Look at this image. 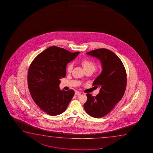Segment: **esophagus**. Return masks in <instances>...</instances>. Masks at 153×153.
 <instances>
[{
	"mask_svg": "<svg viewBox=\"0 0 153 153\" xmlns=\"http://www.w3.org/2000/svg\"><path fill=\"white\" fill-rule=\"evenodd\" d=\"M75 94L76 95V96H80V95L81 94L79 92H76L75 93Z\"/></svg>",
	"mask_w": 153,
	"mask_h": 153,
	"instance_id": "obj_1",
	"label": "esophagus"
}]
</instances>
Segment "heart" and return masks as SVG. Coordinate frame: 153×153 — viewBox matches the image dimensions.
Wrapping results in <instances>:
<instances>
[{
	"label": "heart",
	"instance_id": "b5f03b06",
	"mask_svg": "<svg viewBox=\"0 0 153 153\" xmlns=\"http://www.w3.org/2000/svg\"><path fill=\"white\" fill-rule=\"evenodd\" d=\"M81 63L84 67L85 71L92 70L94 71L97 68V65L94 61L89 59H83L81 61ZM73 68V63L70 62L66 66V71L68 73H71Z\"/></svg>",
	"mask_w": 153,
	"mask_h": 153
}]
</instances>
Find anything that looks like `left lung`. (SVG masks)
Returning <instances> with one entry per match:
<instances>
[{
    "label": "left lung",
    "mask_w": 153,
    "mask_h": 153,
    "mask_svg": "<svg viewBox=\"0 0 153 153\" xmlns=\"http://www.w3.org/2000/svg\"><path fill=\"white\" fill-rule=\"evenodd\" d=\"M86 54L99 59L102 70L93 82V86L100 88V92L96 97L86 94L84 109L90 116L100 118L108 114L122 98L126 86V73L121 60L111 51L100 48Z\"/></svg>",
    "instance_id": "1"
}]
</instances>
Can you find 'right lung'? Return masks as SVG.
Segmentation results:
<instances>
[{
    "label": "right lung",
    "instance_id": "add662e5",
    "mask_svg": "<svg viewBox=\"0 0 153 153\" xmlns=\"http://www.w3.org/2000/svg\"><path fill=\"white\" fill-rule=\"evenodd\" d=\"M79 52L71 53L57 46H51L38 55L30 66L27 85L32 98L38 107L51 115L66 110L74 96V91L60 90V79L66 74L68 63Z\"/></svg>",
    "mask_w": 153,
    "mask_h": 153
}]
</instances>
